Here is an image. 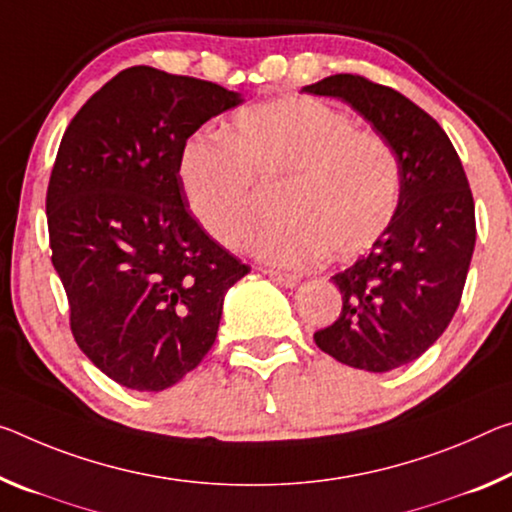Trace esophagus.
<instances>
[{
    "label": "esophagus",
    "instance_id": "34e87169",
    "mask_svg": "<svg viewBox=\"0 0 512 512\" xmlns=\"http://www.w3.org/2000/svg\"><path fill=\"white\" fill-rule=\"evenodd\" d=\"M264 273L269 275L273 282H278V285H282V287H296L298 282H300V278H298V275H294V273H282V271H273V269H264Z\"/></svg>",
    "mask_w": 512,
    "mask_h": 512
}]
</instances>
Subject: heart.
I'll return each instance as SVG.
<instances>
[{
	"label": "heart",
	"instance_id": "b5f03b06",
	"mask_svg": "<svg viewBox=\"0 0 512 512\" xmlns=\"http://www.w3.org/2000/svg\"><path fill=\"white\" fill-rule=\"evenodd\" d=\"M177 177L191 214L225 248H239L253 230L254 184L280 186V218L250 241L280 266L314 264L328 250L332 259L367 253L401 202V166L389 141L305 95L241 109L227 134H193Z\"/></svg>",
	"mask_w": 512,
	"mask_h": 512
}]
</instances>
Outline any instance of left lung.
<instances>
[{
  "label": "left lung",
  "instance_id": "left-lung-1",
  "mask_svg": "<svg viewBox=\"0 0 512 512\" xmlns=\"http://www.w3.org/2000/svg\"><path fill=\"white\" fill-rule=\"evenodd\" d=\"M303 91L351 104L399 157V212L369 253L332 275L342 312L314 332L342 364L392 371L426 353L460 305L476 243L467 175L437 120L394 88L332 75Z\"/></svg>",
  "mask_w": 512,
  "mask_h": 512
}]
</instances>
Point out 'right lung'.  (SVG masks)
<instances>
[{
  "instance_id": "1",
  "label": "right lung",
  "mask_w": 512,
  "mask_h": 512,
  "mask_svg": "<svg viewBox=\"0 0 512 512\" xmlns=\"http://www.w3.org/2000/svg\"><path fill=\"white\" fill-rule=\"evenodd\" d=\"M241 95L134 66L72 118L47 186L52 264L77 346L111 380L161 392L216 342L227 289L250 271L202 230L177 164Z\"/></svg>"
}]
</instances>
